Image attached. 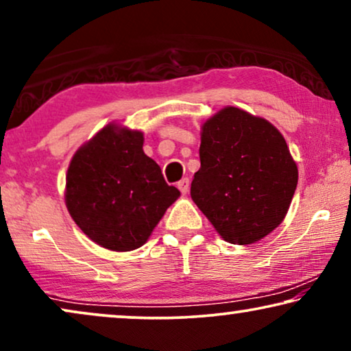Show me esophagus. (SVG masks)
Returning a JSON list of instances; mask_svg holds the SVG:
<instances>
[{
	"label": "esophagus",
	"mask_w": 351,
	"mask_h": 351,
	"mask_svg": "<svg viewBox=\"0 0 351 351\" xmlns=\"http://www.w3.org/2000/svg\"><path fill=\"white\" fill-rule=\"evenodd\" d=\"M177 186H179V190L185 195L186 191H189V189H190V180L185 177V179H182L179 184H177Z\"/></svg>",
	"instance_id": "obj_1"
}]
</instances>
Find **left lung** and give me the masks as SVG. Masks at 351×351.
Instances as JSON below:
<instances>
[{"label": "left lung", "mask_w": 351, "mask_h": 351, "mask_svg": "<svg viewBox=\"0 0 351 351\" xmlns=\"http://www.w3.org/2000/svg\"><path fill=\"white\" fill-rule=\"evenodd\" d=\"M199 161L191 199L225 241L252 244L285 220L299 171L267 119L222 108L201 128Z\"/></svg>", "instance_id": "1"}]
</instances>
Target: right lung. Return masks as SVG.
Listing matches in <instances>:
<instances>
[{"instance_id":"1","label":"right lung","mask_w":351,"mask_h":351,"mask_svg":"<svg viewBox=\"0 0 351 351\" xmlns=\"http://www.w3.org/2000/svg\"><path fill=\"white\" fill-rule=\"evenodd\" d=\"M142 147L141 131L110 123L76 150L66 171L65 204L71 219L110 251L143 246L180 196Z\"/></svg>"}]
</instances>
